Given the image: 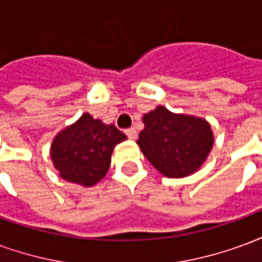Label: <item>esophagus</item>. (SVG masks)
Masks as SVG:
<instances>
[{
  "mask_svg": "<svg viewBox=\"0 0 262 262\" xmlns=\"http://www.w3.org/2000/svg\"><path fill=\"white\" fill-rule=\"evenodd\" d=\"M125 133H126V136L129 137L130 140H135V139H136V137H137V132H136V129H135V127H130V129H126Z\"/></svg>",
  "mask_w": 262,
  "mask_h": 262,
  "instance_id": "34e87169",
  "label": "esophagus"
}]
</instances>
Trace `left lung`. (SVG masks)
<instances>
[{"instance_id":"8db88e82","label":"left lung","mask_w":262,"mask_h":262,"mask_svg":"<svg viewBox=\"0 0 262 262\" xmlns=\"http://www.w3.org/2000/svg\"><path fill=\"white\" fill-rule=\"evenodd\" d=\"M143 123L137 144L154 168L168 178L193 174L213 147L210 125L202 118L157 106L143 116Z\"/></svg>"}]
</instances>
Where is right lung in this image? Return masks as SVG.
I'll use <instances>...</instances> for the list:
<instances>
[{"label": "right lung", "instance_id": "add662e5", "mask_svg": "<svg viewBox=\"0 0 262 262\" xmlns=\"http://www.w3.org/2000/svg\"><path fill=\"white\" fill-rule=\"evenodd\" d=\"M123 140L126 135L114 125L84 114L54 137L50 157L63 180L92 187L106 176L114 147Z\"/></svg>", "mask_w": 262, "mask_h": 262}]
</instances>
